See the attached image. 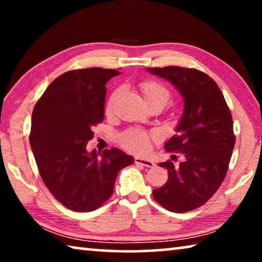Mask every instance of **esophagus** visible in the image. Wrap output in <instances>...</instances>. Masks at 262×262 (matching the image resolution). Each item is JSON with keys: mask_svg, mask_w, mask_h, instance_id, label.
I'll return each instance as SVG.
<instances>
[{"mask_svg": "<svg viewBox=\"0 0 262 262\" xmlns=\"http://www.w3.org/2000/svg\"><path fill=\"white\" fill-rule=\"evenodd\" d=\"M135 164L136 165H142V166H147V167L155 166V162L152 161V159L142 158V157H135Z\"/></svg>", "mask_w": 262, "mask_h": 262, "instance_id": "obj_1", "label": "esophagus"}]
</instances>
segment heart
<instances>
[{
  "mask_svg": "<svg viewBox=\"0 0 262 262\" xmlns=\"http://www.w3.org/2000/svg\"><path fill=\"white\" fill-rule=\"evenodd\" d=\"M141 91L147 104H158L162 107L166 106V104L171 99V92L164 84L156 81H144L141 83ZM113 97H111L106 108L110 111L112 108ZM150 139L151 136L143 130L132 129L126 132L121 136V143L125 148L134 151L144 152L147 151L150 145Z\"/></svg>",
  "mask_w": 262,
  "mask_h": 262,
  "instance_id": "obj_1",
  "label": "heart"
}]
</instances>
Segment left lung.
<instances>
[{
	"label": "left lung",
	"instance_id": "left-lung-1",
	"mask_svg": "<svg viewBox=\"0 0 262 262\" xmlns=\"http://www.w3.org/2000/svg\"><path fill=\"white\" fill-rule=\"evenodd\" d=\"M147 70L174 85L185 103L177 134L165 144L167 152H181L184 161L177 166L171 161L159 163L168 179L152 190L154 199L172 212L194 210L227 176L236 142L231 112L216 82L200 70L177 66Z\"/></svg>",
	"mask_w": 262,
	"mask_h": 262
}]
</instances>
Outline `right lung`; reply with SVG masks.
I'll return each mask as SVG.
<instances>
[{"mask_svg": "<svg viewBox=\"0 0 262 262\" xmlns=\"http://www.w3.org/2000/svg\"><path fill=\"white\" fill-rule=\"evenodd\" d=\"M120 72L86 68L55 78L35 104L30 144L39 173L53 196L68 209L92 211L113 194L121 168L134 158L118 148L103 154L86 144L104 120L106 83Z\"/></svg>", "mask_w": 262, "mask_h": 262, "instance_id": "1", "label": "right lung"}]
</instances>
